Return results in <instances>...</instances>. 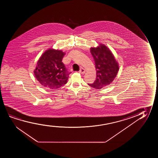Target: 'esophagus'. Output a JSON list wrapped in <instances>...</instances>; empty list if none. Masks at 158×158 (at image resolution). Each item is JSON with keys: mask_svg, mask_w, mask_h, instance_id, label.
I'll return each instance as SVG.
<instances>
[{"mask_svg": "<svg viewBox=\"0 0 158 158\" xmlns=\"http://www.w3.org/2000/svg\"><path fill=\"white\" fill-rule=\"evenodd\" d=\"M79 73L81 74H84L85 73V70L84 69H83V68H81V69L79 70Z\"/></svg>", "mask_w": 158, "mask_h": 158, "instance_id": "esophagus-1", "label": "esophagus"}]
</instances>
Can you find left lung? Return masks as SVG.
I'll list each match as a JSON object with an SVG mask.
<instances>
[{
	"instance_id": "obj_1",
	"label": "left lung",
	"mask_w": 158,
	"mask_h": 158,
	"mask_svg": "<svg viewBox=\"0 0 158 158\" xmlns=\"http://www.w3.org/2000/svg\"><path fill=\"white\" fill-rule=\"evenodd\" d=\"M90 50L95 61L97 78L93 84L89 85L100 89L113 81L119 71V64L110 48L104 44H99Z\"/></svg>"
}]
</instances>
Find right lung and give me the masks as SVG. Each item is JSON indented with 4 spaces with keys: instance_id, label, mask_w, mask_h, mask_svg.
<instances>
[{
    "instance_id": "right-lung-1",
    "label": "right lung",
    "mask_w": 158,
    "mask_h": 158,
    "mask_svg": "<svg viewBox=\"0 0 158 158\" xmlns=\"http://www.w3.org/2000/svg\"><path fill=\"white\" fill-rule=\"evenodd\" d=\"M65 54L62 50L49 48L39 58L33 72L44 87L53 90L67 83L70 73L62 63Z\"/></svg>"
}]
</instances>
